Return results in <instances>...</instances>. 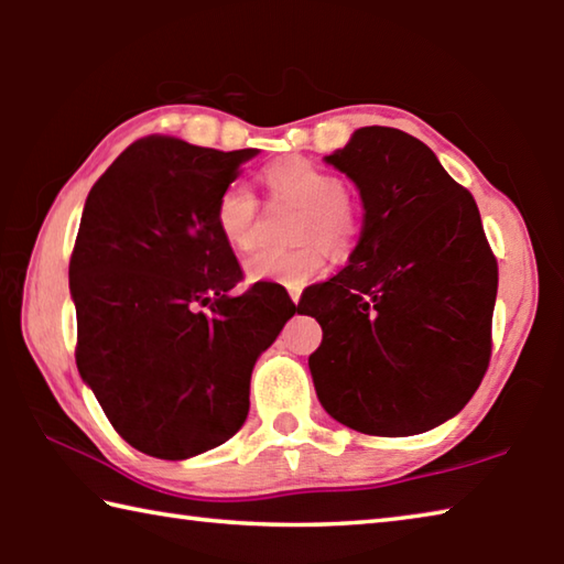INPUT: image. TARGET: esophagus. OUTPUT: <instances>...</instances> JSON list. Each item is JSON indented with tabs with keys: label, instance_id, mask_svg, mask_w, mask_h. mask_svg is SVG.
<instances>
[{
	"label": "esophagus",
	"instance_id": "34e87169",
	"mask_svg": "<svg viewBox=\"0 0 564 564\" xmlns=\"http://www.w3.org/2000/svg\"><path fill=\"white\" fill-rule=\"evenodd\" d=\"M289 293H291V301L293 303L301 301V289H289Z\"/></svg>",
	"mask_w": 564,
	"mask_h": 564
}]
</instances>
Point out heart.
Returning <instances> with one entry per match:
<instances>
[{
	"mask_svg": "<svg viewBox=\"0 0 564 564\" xmlns=\"http://www.w3.org/2000/svg\"><path fill=\"white\" fill-rule=\"evenodd\" d=\"M263 184L275 202L303 208L291 251H261L246 261L251 281L299 289L326 271L328 253H348L360 236V206L338 174L308 159H281L263 169ZM216 228L226 246L248 253L259 246V198L243 184H228L216 202Z\"/></svg>",
	"mask_w": 564,
	"mask_h": 564,
	"instance_id": "b5f03b06",
	"label": "heart"
}]
</instances>
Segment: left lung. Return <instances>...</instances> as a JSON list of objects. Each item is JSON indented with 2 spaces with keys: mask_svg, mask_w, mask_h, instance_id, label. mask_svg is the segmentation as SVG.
Listing matches in <instances>:
<instances>
[{
  "mask_svg": "<svg viewBox=\"0 0 564 564\" xmlns=\"http://www.w3.org/2000/svg\"><path fill=\"white\" fill-rule=\"evenodd\" d=\"M328 164L356 181L366 216L350 263L299 303L323 328L318 400L358 433H425L490 366L498 259L470 191L410 133L362 127Z\"/></svg>",
  "mask_w": 564,
  "mask_h": 564,
  "instance_id": "left-lung-1",
  "label": "left lung"
}]
</instances>
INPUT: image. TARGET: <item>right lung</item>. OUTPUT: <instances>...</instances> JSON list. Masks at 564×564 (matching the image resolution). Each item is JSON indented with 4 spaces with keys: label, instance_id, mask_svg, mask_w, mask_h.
Masks as SVG:
<instances>
[{
    "label": "right lung",
    "instance_id": "add662e5",
    "mask_svg": "<svg viewBox=\"0 0 564 564\" xmlns=\"http://www.w3.org/2000/svg\"><path fill=\"white\" fill-rule=\"evenodd\" d=\"M256 149L144 137L91 186L69 261L76 368L131 447L212 451L248 415L251 370L295 313L283 285L243 281L216 202Z\"/></svg>",
    "mask_w": 564,
    "mask_h": 564
}]
</instances>
